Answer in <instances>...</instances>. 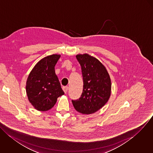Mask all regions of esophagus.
Here are the masks:
<instances>
[{
  "label": "esophagus",
  "mask_w": 153,
  "mask_h": 153,
  "mask_svg": "<svg viewBox=\"0 0 153 153\" xmlns=\"http://www.w3.org/2000/svg\"><path fill=\"white\" fill-rule=\"evenodd\" d=\"M68 90H69V87L68 86H64V87H63V90L64 91V92L65 93H66L68 92Z\"/></svg>",
  "instance_id": "obj_1"
}]
</instances>
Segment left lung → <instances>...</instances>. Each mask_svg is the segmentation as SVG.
I'll return each instance as SVG.
<instances>
[{"mask_svg": "<svg viewBox=\"0 0 153 153\" xmlns=\"http://www.w3.org/2000/svg\"><path fill=\"white\" fill-rule=\"evenodd\" d=\"M82 72L83 89L81 97L71 102L75 109L82 114H91L108 102L111 82L105 67L88 54L76 55Z\"/></svg>", "mask_w": 153, "mask_h": 153, "instance_id": "1", "label": "left lung"}]
</instances>
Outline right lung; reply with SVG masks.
I'll return each instance as SVG.
<instances>
[{"mask_svg": "<svg viewBox=\"0 0 153 153\" xmlns=\"http://www.w3.org/2000/svg\"><path fill=\"white\" fill-rule=\"evenodd\" d=\"M60 57L53 54L39 60L30 72L26 82L30 102L39 111L51 109L58 98L65 94L55 74V66Z\"/></svg>", "mask_w": 153, "mask_h": 153, "instance_id": "right-lung-1", "label": "right lung"}]
</instances>
